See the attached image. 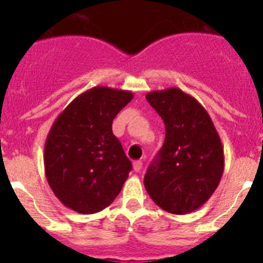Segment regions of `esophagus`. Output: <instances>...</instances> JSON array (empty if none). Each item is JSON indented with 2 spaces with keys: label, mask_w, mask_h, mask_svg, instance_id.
Returning a JSON list of instances; mask_svg holds the SVG:
<instances>
[{
  "label": "esophagus",
  "mask_w": 263,
  "mask_h": 263,
  "mask_svg": "<svg viewBox=\"0 0 263 263\" xmlns=\"http://www.w3.org/2000/svg\"><path fill=\"white\" fill-rule=\"evenodd\" d=\"M133 168L136 173H139V171L142 170V162H141V160H136L133 163Z\"/></svg>",
  "instance_id": "1"
}]
</instances>
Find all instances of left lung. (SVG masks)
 <instances>
[{"mask_svg": "<svg viewBox=\"0 0 263 263\" xmlns=\"http://www.w3.org/2000/svg\"><path fill=\"white\" fill-rule=\"evenodd\" d=\"M146 100L166 126L163 146L143 179L146 191L166 212L185 215L200 208L221 180V139L203 105L182 89L153 90Z\"/></svg>", "mask_w": 263, "mask_h": 263, "instance_id": "left-lung-1", "label": "left lung"}]
</instances>
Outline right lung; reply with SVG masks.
<instances>
[{
    "mask_svg": "<svg viewBox=\"0 0 263 263\" xmlns=\"http://www.w3.org/2000/svg\"><path fill=\"white\" fill-rule=\"evenodd\" d=\"M129 90L95 87L57 117L45 145V173L55 196L83 215L105 210L126 182L132 162L111 122L132 101Z\"/></svg>",
    "mask_w": 263,
    "mask_h": 263,
    "instance_id": "right-lung-1",
    "label": "right lung"
}]
</instances>
